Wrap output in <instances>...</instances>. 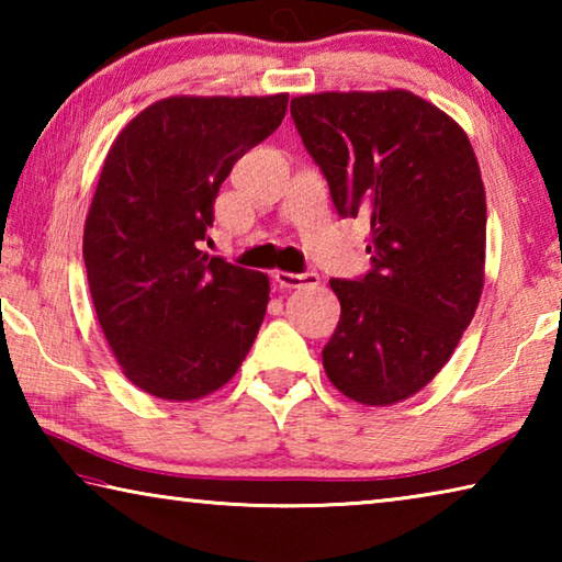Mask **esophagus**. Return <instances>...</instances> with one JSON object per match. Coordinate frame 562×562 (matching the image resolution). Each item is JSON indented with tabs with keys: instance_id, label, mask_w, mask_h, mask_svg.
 I'll return each mask as SVG.
<instances>
[{
	"instance_id": "34e87169",
	"label": "esophagus",
	"mask_w": 562,
	"mask_h": 562,
	"mask_svg": "<svg viewBox=\"0 0 562 562\" xmlns=\"http://www.w3.org/2000/svg\"><path fill=\"white\" fill-rule=\"evenodd\" d=\"M278 288L282 290H300V288H312V284L319 282L317 272H282L278 270L272 274Z\"/></svg>"
}]
</instances>
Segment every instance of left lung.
Returning a JSON list of instances; mask_svg holds the SVG:
<instances>
[{"label":"left lung","mask_w":562,"mask_h":562,"mask_svg":"<svg viewBox=\"0 0 562 562\" xmlns=\"http://www.w3.org/2000/svg\"><path fill=\"white\" fill-rule=\"evenodd\" d=\"M337 213L367 217L372 270L329 280V382L367 406L414 396L471 325L486 265V190L465 131L412 91H325L290 103Z\"/></svg>","instance_id":"obj_1"}]
</instances>
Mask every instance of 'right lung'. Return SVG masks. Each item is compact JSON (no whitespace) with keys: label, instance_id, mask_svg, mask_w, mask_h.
<instances>
[{"label":"right lung","instance_id":"right-lung-1","mask_svg":"<svg viewBox=\"0 0 562 562\" xmlns=\"http://www.w3.org/2000/svg\"><path fill=\"white\" fill-rule=\"evenodd\" d=\"M288 93L170 97L123 128L83 225L89 290L128 382L193 402L235 376L270 302L268 274L201 250L223 180L280 126Z\"/></svg>","mask_w":562,"mask_h":562}]
</instances>
